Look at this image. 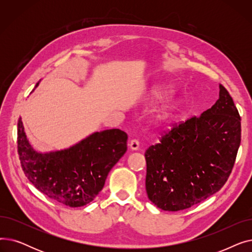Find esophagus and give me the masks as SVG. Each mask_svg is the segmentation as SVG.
<instances>
[{
    "mask_svg": "<svg viewBox=\"0 0 252 252\" xmlns=\"http://www.w3.org/2000/svg\"><path fill=\"white\" fill-rule=\"evenodd\" d=\"M139 147H140V142L138 140L134 139V140H131L129 142V148H130V150L137 151L139 149Z\"/></svg>",
    "mask_w": 252,
    "mask_h": 252,
    "instance_id": "1",
    "label": "esophagus"
}]
</instances>
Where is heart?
<instances>
[{
    "mask_svg": "<svg viewBox=\"0 0 252 252\" xmlns=\"http://www.w3.org/2000/svg\"><path fill=\"white\" fill-rule=\"evenodd\" d=\"M171 93H173V90H171L170 87L164 86V85H159L153 89V91L151 93V96L154 99H158V98H162L164 96H167V95L171 94ZM175 108H176V105L174 103L170 102V103L164 104L162 107L160 109H158V111L156 112L157 121H159V122L165 121V119H167L171 114H173V112L175 111Z\"/></svg>",
    "mask_w": 252,
    "mask_h": 252,
    "instance_id": "1",
    "label": "heart"
}]
</instances>
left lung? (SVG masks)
<instances>
[{
	"label": "left lung",
	"mask_w": 252,
	"mask_h": 252,
	"mask_svg": "<svg viewBox=\"0 0 252 252\" xmlns=\"http://www.w3.org/2000/svg\"><path fill=\"white\" fill-rule=\"evenodd\" d=\"M240 142L239 112L220 85V98L211 108L173 127L145 152L149 200L166 211L205 200L227 182Z\"/></svg>",
	"instance_id": "1"
}]
</instances>
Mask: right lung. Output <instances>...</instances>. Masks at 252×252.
Here are the masks:
<instances>
[{
    "label": "right lung",
    "mask_w": 252,
    "mask_h": 252,
    "mask_svg": "<svg viewBox=\"0 0 252 252\" xmlns=\"http://www.w3.org/2000/svg\"><path fill=\"white\" fill-rule=\"evenodd\" d=\"M17 126L18 154L26 178L50 199L70 207L94 200L126 152L127 135L118 128L95 131L69 148L38 152L26 137L21 117Z\"/></svg>",
    "instance_id": "obj_1"
}]
</instances>
